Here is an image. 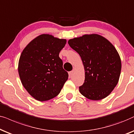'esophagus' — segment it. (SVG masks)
<instances>
[{
  "label": "esophagus",
  "instance_id": "34e87169",
  "mask_svg": "<svg viewBox=\"0 0 134 134\" xmlns=\"http://www.w3.org/2000/svg\"><path fill=\"white\" fill-rule=\"evenodd\" d=\"M73 74H74V71H70V72H69V75L70 76H72L73 75Z\"/></svg>",
  "mask_w": 134,
  "mask_h": 134
}]
</instances>
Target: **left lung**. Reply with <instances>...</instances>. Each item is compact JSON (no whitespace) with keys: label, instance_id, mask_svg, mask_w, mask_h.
<instances>
[{"label":"left lung","instance_id":"1","mask_svg":"<svg viewBox=\"0 0 134 134\" xmlns=\"http://www.w3.org/2000/svg\"><path fill=\"white\" fill-rule=\"evenodd\" d=\"M81 57L85 71L82 95L99 100L109 95L118 83L121 70L120 56L113 44L101 35L85 34L69 40Z\"/></svg>","mask_w":134,"mask_h":134}]
</instances>
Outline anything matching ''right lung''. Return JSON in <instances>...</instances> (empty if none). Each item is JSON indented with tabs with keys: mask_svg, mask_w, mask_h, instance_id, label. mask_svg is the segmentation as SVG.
Masks as SVG:
<instances>
[{
	"mask_svg": "<svg viewBox=\"0 0 134 134\" xmlns=\"http://www.w3.org/2000/svg\"><path fill=\"white\" fill-rule=\"evenodd\" d=\"M66 42L52 35L42 34L33 39L21 53L19 78L29 94L37 100L46 101L56 97L68 79V73L59 57Z\"/></svg>",
	"mask_w": 134,
	"mask_h": 134,
	"instance_id": "right-lung-1",
	"label": "right lung"
}]
</instances>
